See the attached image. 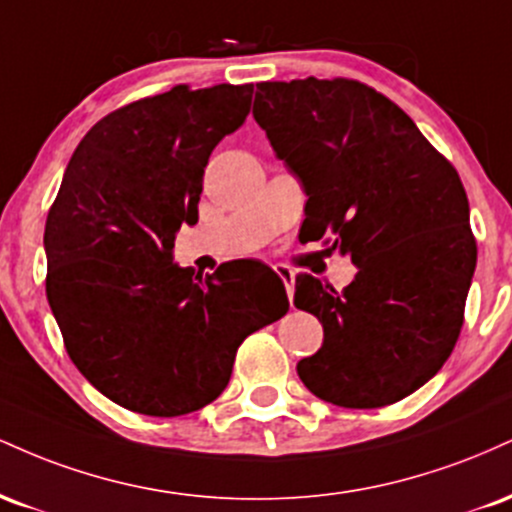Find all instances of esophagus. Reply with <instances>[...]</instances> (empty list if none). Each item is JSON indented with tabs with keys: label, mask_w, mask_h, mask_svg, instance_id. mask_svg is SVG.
I'll return each instance as SVG.
<instances>
[{
	"label": "esophagus",
	"mask_w": 512,
	"mask_h": 512,
	"mask_svg": "<svg viewBox=\"0 0 512 512\" xmlns=\"http://www.w3.org/2000/svg\"><path fill=\"white\" fill-rule=\"evenodd\" d=\"M274 272L281 276V281H284V286H286V293H289V301L293 303V284H296V272H293L289 264H274Z\"/></svg>",
	"instance_id": "1"
}]
</instances>
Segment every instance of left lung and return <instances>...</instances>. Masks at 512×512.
<instances>
[{
  "label": "left lung",
  "instance_id": "obj_1",
  "mask_svg": "<svg viewBox=\"0 0 512 512\" xmlns=\"http://www.w3.org/2000/svg\"><path fill=\"white\" fill-rule=\"evenodd\" d=\"M257 125L305 187L303 240L351 255L344 291L296 276L325 342L298 363L315 397L378 409L443 368L464 322L477 240L460 175L383 93L354 79L264 81Z\"/></svg>",
  "mask_w": 512,
  "mask_h": 512
}]
</instances>
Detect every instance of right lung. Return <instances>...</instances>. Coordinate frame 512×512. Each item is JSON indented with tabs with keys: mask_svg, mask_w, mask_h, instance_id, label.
Instances as JSON below:
<instances>
[{
	"mask_svg": "<svg viewBox=\"0 0 512 512\" xmlns=\"http://www.w3.org/2000/svg\"><path fill=\"white\" fill-rule=\"evenodd\" d=\"M252 84H180L98 120L76 146L45 221V291L64 349L115 404L182 416L226 390L245 337L289 310L279 276L260 296L233 264L195 274L170 260L197 223L204 166L243 127Z\"/></svg>",
	"mask_w": 512,
	"mask_h": 512,
	"instance_id": "1",
	"label": "right lung"
}]
</instances>
